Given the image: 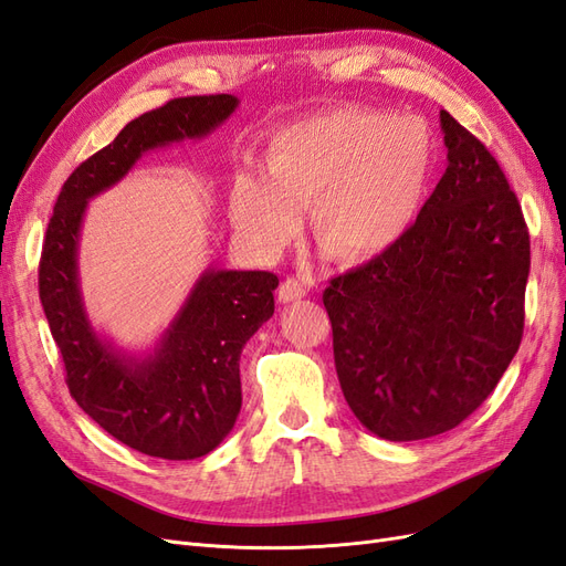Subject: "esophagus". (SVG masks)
I'll return each instance as SVG.
<instances>
[{"mask_svg":"<svg viewBox=\"0 0 566 566\" xmlns=\"http://www.w3.org/2000/svg\"><path fill=\"white\" fill-rule=\"evenodd\" d=\"M304 295H306V283L302 279H287L279 287V300L285 302V304L302 300Z\"/></svg>","mask_w":566,"mask_h":566,"instance_id":"esophagus-1","label":"esophagus"}]
</instances>
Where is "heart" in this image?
Wrapping results in <instances>:
<instances>
[{
  "mask_svg": "<svg viewBox=\"0 0 566 566\" xmlns=\"http://www.w3.org/2000/svg\"><path fill=\"white\" fill-rule=\"evenodd\" d=\"M434 136L418 115L339 106L283 127L269 167L243 163L229 191L231 224L260 254L281 252L316 198L314 229L335 260L361 264L397 245L422 210Z\"/></svg>",
  "mask_w": 566,
  "mask_h": 566,
  "instance_id": "obj_1",
  "label": "heart"
}]
</instances>
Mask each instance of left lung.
<instances>
[{
  "label": "left lung",
  "instance_id": "8db88e82",
  "mask_svg": "<svg viewBox=\"0 0 566 566\" xmlns=\"http://www.w3.org/2000/svg\"><path fill=\"white\" fill-rule=\"evenodd\" d=\"M439 117L449 167L416 224L323 293L342 394L387 441L437 437L474 413L524 331L531 252L517 196L486 146Z\"/></svg>",
  "mask_w": 566,
  "mask_h": 566
}]
</instances>
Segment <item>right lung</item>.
I'll return each instance as SVG.
<instances>
[{
	"label": "right lung",
	"instance_id": "obj_1",
	"mask_svg": "<svg viewBox=\"0 0 566 566\" xmlns=\"http://www.w3.org/2000/svg\"><path fill=\"white\" fill-rule=\"evenodd\" d=\"M238 108L231 94L184 96L148 111L65 179L40 260V300L77 406L129 449L193 460L217 449L241 413V352L273 316L271 271L208 266L144 356L115 349L84 310L77 248L87 202L127 177L144 153L212 134Z\"/></svg>",
	"mask_w": 566,
	"mask_h": 566
}]
</instances>
